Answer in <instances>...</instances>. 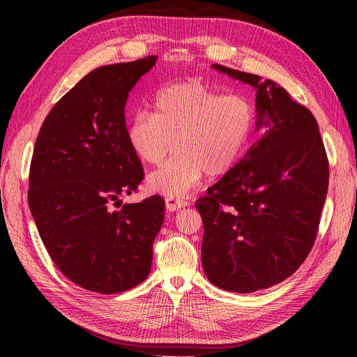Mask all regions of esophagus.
Listing matches in <instances>:
<instances>
[{"mask_svg": "<svg viewBox=\"0 0 357 357\" xmlns=\"http://www.w3.org/2000/svg\"><path fill=\"white\" fill-rule=\"evenodd\" d=\"M165 205H167L168 211H177L183 207H186V205H189V202L185 201V199L174 198V197H167L165 198Z\"/></svg>", "mask_w": 357, "mask_h": 357, "instance_id": "1", "label": "esophagus"}]
</instances>
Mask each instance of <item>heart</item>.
Masks as SVG:
<instances>
[{
	"mask_svg": "<svg viewBox=\"0 0 357 357\" xmlns=\"http://www.w3.org/2000/svg\"><path fill=\"white\" fill-rule=\"evenodd\" d=\"M152 114L138 112L126 126L134 155L150 167L149 186L181 197L204 176H223L235 167L252 142L256 112L244 95H223L201 82L164 86L152 100Z\"/></svg>",
	"mask_w": 357,
	"mask_h": 357,
	"instance_id": "obj_1",
	"label": "heart"
}]
</instances>
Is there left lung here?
I'll return each instance as SVG.
<instances>
[{
    "label": "left lung",
    "instance_id": "left-lung-1",
    "mask_svg": "<svg viewBox=\"0 0 357 357\" xmlns=\"http://www.w3.org/2000/svg\"><path fill=\"white\" fill-rule=\"evenodd\" d=\"M213 67L255 86L256 128L268 129L197 201L204 223L202 266L214 286L252 294L282 283L311 252L329 160L307 107L271 80L220 63Z\"/></svg>",
    "mask_w": 357,
    "mask_h": 357
}]
</instances>
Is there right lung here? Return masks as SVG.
<instances>
[{
  "mask_svg": "<svg viewBox=\"0 0 357 357\" xmlns=\"http://www.w3.org/2000/svg\"><path fill=\"white\" fill-rule=\"evenodd\" d=\"M155 62L150 55L84 75L53 105L32 153L28 204L41 240L63 275L96 294L144 282L164 222L159 195L119 201L144 178L126 139L125 104Z\"/></svg>",
  "mask_w": 357,
  "mask_h": 357,
  "instance_id": "add662e5",
  "label": "right lung"
}]
</instances>
